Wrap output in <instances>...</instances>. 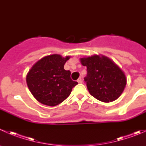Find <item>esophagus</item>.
<instances>
[{
	"label": "esophagus",
	"instance_id": "obj_1",
	"mask_svg": "<svg viewBox=\"0 0 146 146\" xmlns=\"http://www.w3.org/2000/svg\"><path fill=\"white\" fill-rule=\"evenodd\" d=\"M78 83H82V79L80 78H79L78 79Z\"/></svg>",
	"mask_w": 146,
	"mask_h": 146
}]
</instances>
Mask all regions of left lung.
Segmentation results:
<instances>
[{
	"label": "left lung",
	"mask_w": 146,
	"mask_h": 146,
	"mask_svg": "<svg viewBox=\"0 0 146 146\" xmlns=\"http://www.w3.org/2000/svg\"><path fill=\"white\" fill-rule=\"evenodd\" d=\"M80 61L87 67L85 81L90 94L103 102L118 99L126 85L123 70L112 60L101 54L80 58Z\"/></svg>",
	"instance_id": "left-lung-1"
}]
</instances>
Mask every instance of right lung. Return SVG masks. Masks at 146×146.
Masks as SVG:
<instances>
[{
	"instance_id": "obj_1",
	"label": "right lung",
	"mask_w": 146,
	"mask_h": 146,
	"mask_svg": "<svg viewBox=\"0 0 146 146\" xmlns=\"http://www.w3.org/2000/svg\"><path fill=\"white\" fill-rule=\"evenodd\" d=\"M70 56L52 54L36 61L26 76L28 88L39 102L54 107L64 102L78 84L64 66Z\"/></svg>"
}]
</instances>
